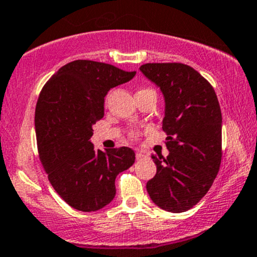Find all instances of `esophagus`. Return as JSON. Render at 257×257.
<instances>
[{"label": "esophagus", "mask_w": 257, "mask_h": 257, "mask_svg": "<svg viewBox=\"0 0 257 257\" xmlns=\"http://www.w3.org/2000/svg\"><path fill=\"white\" fill-rule=\"evenodd\" d=\"M136 156H137V160H142V159H144L147 155H145L144 153H142V151H137Z\"/></svg>", "instance_id": "34e87169"}]
</instances>
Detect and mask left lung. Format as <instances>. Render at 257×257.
<instances>
[{"label":"left lung","mask_w":257,"mask_h":257,"mask_svg":"<svg viewBox=\"0 0 257 257\" xmlns=\"http://www.w3.org/2000/svg\"><path fill=\"white\" fill-rule=\"evenodd\" d=\"M140 71L163 92L166 158L151 155L156 175L148 181L151 201L181 213L209 191L221 160V112L217 94L198 71L180 63L145 64Z\"/></svg>","instance_id":"1"}]
</instances>
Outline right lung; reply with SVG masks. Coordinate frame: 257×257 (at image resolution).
Listing matches in <instances>:
<instances>
[{
  "instance_id": "obj_1",
  "label": "right lung",
  "mask_w": 257,
  "mask_h": 257,
  "mask_svg": "<svg viewBox=\"0 0 257 257\" xmlns=\"http://www.w3.org/2000/svg\"><path fill=\"white\" fill-rule=\"evenodd\" d=\"M136 71L75 60L45 83L36 107L38 151L51 186L81 212L102 209L115 196V177L136 161L131 148L94 150L93 124L104 115V97Z\"/></svg>"
}]
</instances>
